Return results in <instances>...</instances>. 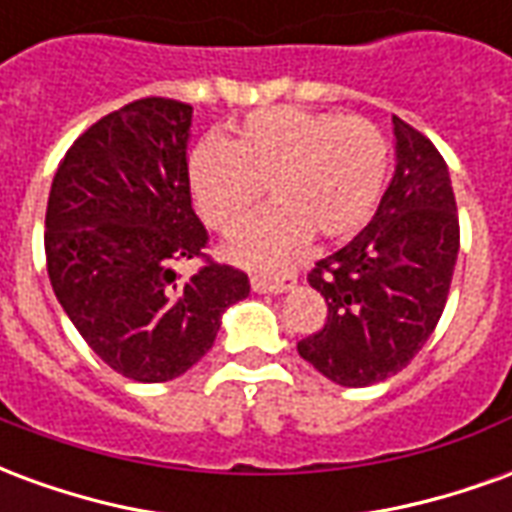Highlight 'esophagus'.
Masks as SVG:
<instances>
[{
	"mask_svg": "<svg viewBox=\"0 0 512 512\" xmlns=\"http://www.w3.org/2000/svg\"><path fill=\"white\" fill-rule=\"evenodd\" d=\"M296 271H285L277 277H252V290L255 293H285V290L296 288Z\"/></svg>",
	"mask_w": 512,
	"mask_h": 512,
	"instance_id": "esophagus-1",
	"label": "esophagus"
}]
</instances>
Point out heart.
Wrapping results in <instances>:
<instances>
[{"label":"heart","instance_id":"obj_1","mask_svg":"<svg viewBox=\"0 0 512 512\" xmlns=\"http://www.w3.org/2000/svg\"><path fill=\"white\" fill-rule=\"evenodd\" d=\"M392 147L359 115L271 106L246 115L224 142L205 139L189 156L191 200L202 222L222 235L244 227L263 205L277 208L249 227L230 257L277 266L304 233L340 241L359 233L381 205Z\"/></svg>","mask_w":512,"mask_h":512}]
</instances>
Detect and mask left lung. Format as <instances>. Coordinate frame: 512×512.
<instances>
[{"instance_id":"left-lung-1","label":"left lung","mask_w":512,"mask_h":512,"mask_svg":"<svg viewBox=\"0 0 512 512\" xmlns=\"http://www.w3.org/2000/svg\"><path fill=\"white\" fill-rule=\"evenodd\" d=\"M392 123L395 178L376 216L310 271L326 323L296 345L343 386L378 384L419 354L444 312L461 246L447 161L422 131Z\"/></svg>"}]
</instances>
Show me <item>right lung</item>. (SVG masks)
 <instances>
[{"instance_id": "add662e5", "label": "right lung", "mask_w": 512, "mask_h": 512, "mask_svg": "<svg viewBox=\"0 0 512 512\" xmlns=\"http://www.w3.org/2000/svg\"><path fill=\"white\" fill-rule=\"evenodd\" d=\"M191 106L139 98L87 128L60 161L46 208L51 288L115 373L161 384L197 365L222 312L249 296L241 268L205 255L191 208ZM203 260L177 282L171 263Z\"/></svg>"}]
</instances>
